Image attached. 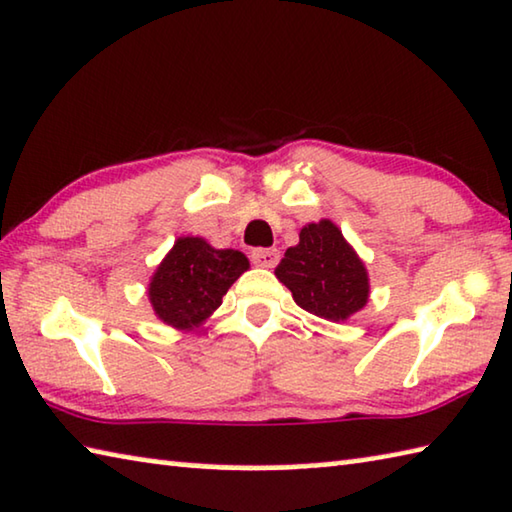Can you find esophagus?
<instances>
[{
	"label": "esophagus",
	"mask_w": 512,
	"mask_h": 512,
	"mask_svg": "<svg viewBox=\"0 0 512 512\" xmlns=\"http://www.w3.org/2000/svg\"><path fill=\"white\" fill-rule=\"evenodd\" d=\"M250 259H253V264H257V266H266V269H271V266L278 264L280 250L278 248H253L250 250Z\"/></svg>",
	"instance_id": "obj_1"
}]
</instances>
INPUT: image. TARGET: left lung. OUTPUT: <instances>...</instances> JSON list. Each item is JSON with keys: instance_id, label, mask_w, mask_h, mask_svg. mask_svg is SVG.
Masks as SVG:
<instances>
[{"instance_id": "obj_1", "label": "left lung", "mask_w": 512, "mask_h": 512, "mask_svg": "<svg viewBox=\"0 0 512 512\" xmlns=\"http://www.w3.org/2000/svg\"><path fill=\"white\" fill-rule=\"evenodd\" d=\"M298 246L287 248L275 275L296 303L328 321H344L369 298L367 269L330 221L300 230Z\"/></svg>"}]
</instances>
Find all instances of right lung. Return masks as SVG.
Here are the masks:
<instances>
[{"label":"right lung","instance_id":"add662e5","mask_svg":"<svg viewBox=\"0 0 512 512\" xmlns=\"http://www.w3.org/2000/svg\"><path fill=\"white\" fill-rule=\"evenodd\" d=\"M248 259L239 250H216L205 239L182 237L150 282V303L164 323L193 328L223 303Z\"/></svg>","mask_w":512,"mask_h":512}]
</instances>
